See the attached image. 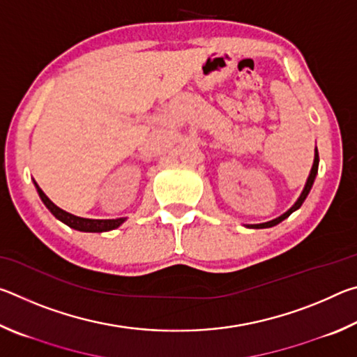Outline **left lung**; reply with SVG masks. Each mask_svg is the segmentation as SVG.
I'll use <instances>...</instances> for the list:
<instances>
[{"label":"left lung","mask_w":357,"mask_h":357,"mask_svg":"<svg viewBox=\"0 0 357 357\" xmlns=\"http://www.w3.org/2000/svg\"><path fill=\"white\" fill-rule=\"evenodd\" d=\"M318 164H319V155H318V149L315 148V159H313V165H312V170H310L309 178H307V183H305V185H304V189H302V192H301V195H299L298 200H296V203L293 204L291 208H289V209L287 211V213H283L282 215L275 217V219L269 220V222H263V223H247V225H244V227H247V228H255V229L275 227V225H279V223H280L282 220H285L287 217L291 215V214L294 213V211H298V209L302 206V203L305 202L307 195H309V192H310V189H312L313 183H315V178H317V174H318Z\"/></svg>","instance_id":"obj_1"}]
</instances>
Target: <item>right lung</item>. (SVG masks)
<instances>
[{"instance_id":"obj_1","label":"right lung","mask_w":357,"mask_h":357,"mask_svg":"<svg viewBox=\"0 0 357 357\" xmlns=\"http://www.w3.org/2000/svg\"><path fill=\"white\" fill-rule=\"evenodd\" d=\"M33 183L36 185V190H38L39 197L42 203L45 204L47 209L56 217L58 220H61L66 225L78 229V231H84V233H104V231H110V229H114L123 225V223L128 220V217H119V219H86V217H78L68 213L61 208H58L55 203H53L50 198H48L44 192H42L38 183L33 179Z\"/></svg>"}]
</instances>
